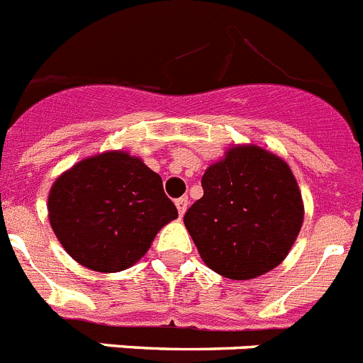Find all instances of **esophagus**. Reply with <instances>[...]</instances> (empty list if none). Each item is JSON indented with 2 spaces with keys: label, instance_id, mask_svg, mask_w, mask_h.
Returning a JSON list of instances; mask_svg holds the SVG:
<instances>
[{
  "label": "esophagus",
  "instance_id": "1",
  "mask_svg": "<svg viewBox=\"0 0 363 363\" xmlns=\"http://www.w3.org/2000/svg\"><path fill=\"white\" fill-rule=\"evenodd\" d=\"M188 204H189L188 197H181V199H177V201H175V206H177L179 215H181V217L186 213V210H188Z\"/></svg>",
  "mask_w": 363,
  "mask_h": 363
}]
</instances>
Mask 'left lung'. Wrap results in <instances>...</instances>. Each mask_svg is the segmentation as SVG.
<instances>
[{
    "instance_id": "8db88e82",
    "label": "left lung",
    "mask_w": 363,
    "mask_h": 363,
    "mask_svg": "<svg viewBox=\"0 0 363 363\" xmlns=\"http://www.w3.org/2000/svg\"><path fill=\"white\" fill-rule=\"evenodd\" d=\"M202 189L184 224L210 269L250 280L286 259L302 228L303 202L284 159L255 145L231 146L208 166Z\"/></svg>"
}]
</instances>
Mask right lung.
Listing matches in <instances>:
<instances>
[{
    "label": "right lung",
    "mask_w": 363,
    "mask_h": 363,
    "mask_svg": "<svg viewBox=\"0 0 363 363\" xmlns=\"http://www.w3.org/2000/svg\"><path fill=\"white\" fill-rule=\"evenodd\" d=\"M177 217L159 174L123 150L83 159L48 194V220L61 246L101 273L141 260L159 230Z\"/></svg>",
    "instance_id": "1"
}]
</instances>
